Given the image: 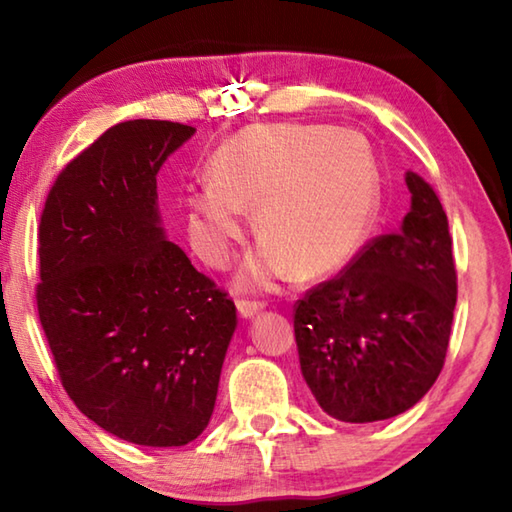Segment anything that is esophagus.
<instances>
[{
    "mask_svg": "<svg viewBox=\"0 0 512 512\" xmlns=\"http://www.w3.org/2000/svg\"><path fill=\"white\" fill-rule=\"evenodd\" d=\"M237 309H239V316L248 320V318H255L259 311L264 309V305L262 302H253V300H239Z\"/></svg>",
    "mask_w": 512,
    "mask_h": 512,
    "instance_id": "1",
    "label": "esophagus"
}]
</instances>
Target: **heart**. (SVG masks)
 Masks as SVG:
<instances>
[{
	"label": "heart",
	"mask_w": 512,
	"mask_h": 512,
	"mask_svg": "<svg viewBox=\"0 0 512 512\" xmlns=\"http://www.w3.org/2000/svg\"><path fill=\"white\" fill-rule=\"evenodd\" d=\"M210 180L187 189L194 244L228 262L255 210L259 235L239 284L268 289L293 273L320 277L359 253L379 207L377 164L354 131L318 124H262L232 135L210 160Z\"/></svg>",
	"instance_id": "1"
}]
</instances>
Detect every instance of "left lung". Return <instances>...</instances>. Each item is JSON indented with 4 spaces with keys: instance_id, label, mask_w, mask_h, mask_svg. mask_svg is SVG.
Segmentation results:
<instances>
[{
    "instance_id": "left-lung-1",
    "label": "left lung",
    "mask_w": 512,
    "mask_h": 512,
    "mask_svg": "<svg viewBox=\"0 0 512 512\" xmlns=\"http://www.w3.org/2000/svg\"><path fill=\"white\" fill-rule=\"evenodd\" d=\"M404 180L411 210L400 232L370 241L296 305L302 377L320 409L341 422L409 411L445 363L456 307L447 214L418 173Z\"/></svg>"
}]
</instances>
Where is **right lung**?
I'll return each instance as SVG.
<instances>
[{
    "label": "right lung",
    "instance_id": "1",
    "mask_svg": "<svg viewBox=\"0 0 512 512\" xmlns=\"http://www.w3.org/2000/svg\"><path fill=\"white\" fill-rule=\"evenodd\" d=\"M196 128L133 119L60 171L40 219L38 314L83 415L144 447L210 424L235 302L167 239L158 173Z\"/></svg>",
    "mask_w": 512,
    "mask_h": 512
}]
</instances>
